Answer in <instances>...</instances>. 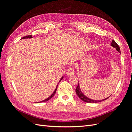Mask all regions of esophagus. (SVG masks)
I'll list each match as a JSON object with an SVG mask.
<instances>
[{"mask_svg":"<svg viewBox=\"0 0 132 132\" xmlns=\"http://www.w3.org/2000/svg\"><path fill=\"white\" fill-rule=\"evenodd\" d=\"M74 74V69L73 67H70L67 71V75L70 76Z\"/></svg>","mask_w":132,"mask_h":132,"instance_id":"obj_1","label":"esophagus"}]
</instances>
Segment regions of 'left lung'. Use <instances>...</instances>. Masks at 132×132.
<instances>
[{
  "label": "left lung",
  "instance_id": "obj_1",
  "mask_svg": "<svg viewBox=\"0 0 132 132\" xmlns=\"http://www.w3.org/2000/svg\"><path fill=\"white\" fill-rule=\"evenodd\" d=\"M111 46L113 47L114 48H115L116 49L117 51H118L119 53H121V50H120V48H119V46L117 45V43L114 40H112V43H111ZM75 91H76V93H77V95L78 96V97L80 98L82 101L86 102H88V103H97V102H100L101 101H105L106 100H107V98H109V97H107L105 99L102 100H92L90 99L89 98H88L87 97H86V96H85L83 94V93H81V90L80 89V86H79V83L78 82V86L77 87V88L75 89Z\"/></svg>",
  "mask_w": 132,
  "mask_h": 132
}]
</instances>
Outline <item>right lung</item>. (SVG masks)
I'll return each instance as SVG.
<instances>
[{
    "instance_id": "add662e5",
    "label": "right lung",
    "mask_w": 132,
    "mask_h": 132,
    "mask_svg": "<svg viewBox=\"0 0 132 132\" xmlns=\"http://www.w3.org/2000/svg\"><path fill=\"white\" fill-rule=\"evenodd\" d=\"M32 38V36L31 35H29V36H25V37H22L21 39H23V38ZM63 77H62V78H61V80H60V81H59V82L61 81L63 79ZM57 86H58V85H57ZM57 86L56 87V88H55V90H54V91L53 92V94H52L50 97H48L47 98H46V99H45V100H43V101H41V102H46V101H48L49 100H50L52 97L54 95V94H55V92H56V91H57Z\"/></svg>"
}]
</instances>
